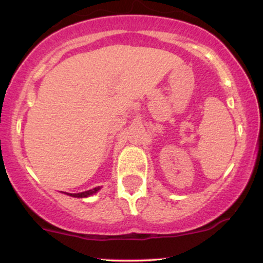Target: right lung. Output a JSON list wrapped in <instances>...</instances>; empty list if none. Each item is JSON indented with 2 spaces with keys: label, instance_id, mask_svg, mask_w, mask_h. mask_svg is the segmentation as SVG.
<instances>
[{
  "label": "right lung",
  "instance_id": "obj_1",
  "mask_svg": "<svg viewBox=\"0 0 263 263\" xmlns=\"http://www.w3.org/2000/svg\"><path fill=\"white\" fill-rule=\"evenodd\" d=\"M99 190H100V186H98V188L90 189V190H86V192H83V193H77V194H71V193H66V194L70 195V197H74V198H87V197H90V195L98 193Z\"/></svg>",
  "mask_w": 263,
  "mask_h": 263
}]
</instances>
